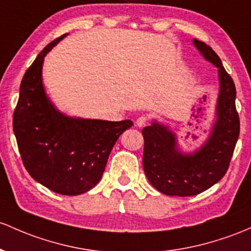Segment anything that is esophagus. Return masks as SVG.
Listing matches in <instances>:
<instances>
[{"label": "esophagus", "mask_w": 251, "mask_h": 251, "mask_svg": "<svg viewBox=\"0 0 251 251\" xmlns=\"http://www.w3.org/2000/svg\"><path fill=\"white\" fill-rule=\"evenodd\" d=\"M148 121H149V118L147 115H140L138 119L136 120V125L139 126V127H142V126H144Z\"/></svg>", "instance_id": "obj_1"}]
</instances>
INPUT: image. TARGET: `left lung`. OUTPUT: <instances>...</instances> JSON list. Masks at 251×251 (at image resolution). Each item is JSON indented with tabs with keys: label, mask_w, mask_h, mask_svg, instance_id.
I'll list each match as a JSON object with an SVG mask.
<instances>
[{
	"label": "left lung",
	"mask_w": 251,
	"mask_h": 251,
	"mask_svg": "<svg viewBox=\"0 0 251 251\" xmlns=\"http://www.w3.org/2000/svg\"><path fill=\"white\" fill-rule=\"evenodd\" d=\"M193 43L206 60L218 68V119L211 137L194 155H182L176 150L174 134L164 126L153 123L142 131L144 137L143 168L148 180L157 191L177 197L197 195L222 180L230 166L239 136L233 79L212 48L197 39Z\"/></svg>",
	"instance_id": "left-lung-1"
}]
</instances>
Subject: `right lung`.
I'll return each instance as SVG.
<instances>
[{
	"label": "right lung",
	"instance_id": "right-lung-1",
	"mask_svg": "<svg viewBox=\"0 0 251 251\" xmlns=\"http://www.w3.org/2000/svg\"><path fill=\"white\" fill-rule=\"evenodd\" d=\"M67 34L38 54L20 84L13 130L21 159L35 181L63 195H78L102 177L107 159L131 120L75 119L57 111L43 87L44 57Z\"/></svg>",
	"mask_w": 251,
	"mask_h": 251
}]
</instances>
